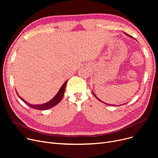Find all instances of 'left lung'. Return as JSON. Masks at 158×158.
Listing matches in <instances>:
<instances>
[{"label":"left lung","mask_w":158,"mask_h":158,"mask_svg":"<svg viewBox=\"0 0 158 158\" xmlns=\"http://www.w3.org/2000/svg\"><path fill=\"white\" fill-rule=\"evenodd\" d=\"M124 33H125V34H126V35H127V36H129V37H132V36H130V35H127V34H126V32H124ZM92 93H93V94H94V95H95V97H96V98H97V99H98V101H100V102H102V103H104V104H106V103H105V102H103V101H101V100H100V99H99V98H98V97H97V96H96V95H95V94H94V92H92ZM107 104V105H109V106H117V105H111V104Z\"/></svg>","instance_id":"obj_1"}]
</instances>
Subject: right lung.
I'll use <instances>...</instances> for the list:
<instances>
[{"instance_id": "obj_1", "label": "right lung", "mask_w": 158, "mask_h": 158, "mask_svg": "<svg viewBox=\"0 0 158 158\" xmlns=\"http://www.w3.org/2000/svg\"><path fill=\"white\" fill-rule=\"evenodd\" d=\"M66 82H67V81H66L64 82L63 85H62V86L60 89V90L58 91L57 94L55 95V97L52 99V100H51L50 101H48V102H46L45 104H43L33 105V104H29V103L27 102V101H24L22 97H20L19 95L17 92H16V94H17V95H19V98L21 99L22 101H23L25 103H26L27 105H28L29 107H32V108L36 109V110H48L50 108H51V107L55 106L58 103H60V102L61 101V100L63 95H64V90H65V87H66Z\"/></svg>"}]
</instances>
